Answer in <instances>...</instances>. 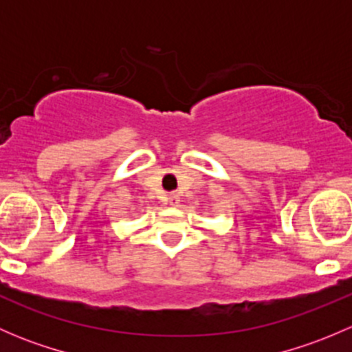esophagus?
Masks as SVG:
<instances>
[{"mask_svg":"<svg viewBox=\"0 0 352 352\" xmlns=\"http://www.w3.org/2000/svg\"><path fill=\"white\" fill-rule=\"evenodd\" d=\"M166 201H168V204H170V206H179L180 197L177 196V194H170V196H168V199H166Z\"/></svg>","mask_w":352,"mask_h":352,"instance_id":"obj_1","label":"esophagus"}]
</instances>
